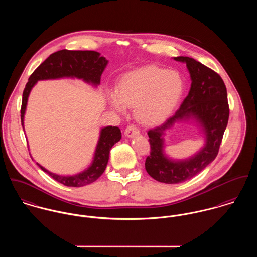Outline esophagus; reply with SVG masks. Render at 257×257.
Returning a JSON list of instances; mask_svg holds the SVG:
<instances>
[{
  "label": "esophagus",
  "mask_w": 257,
  "mask_h": 257,
  "mask_svg": "<svg viewBox=\"0 0 257 257\" xmlns=\"http://www.w3.org/2000/svg\"><path fill=\"white\" fill-rule=\"evenodd\" d=\"M124 135L127 138H133L137 135H140V131L135 125H128L124 131Z\"/></svg>",
  "instance_id": "1"
}]
</instances>
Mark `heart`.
<instances>
[{
    "label": "heart",
    "mask_w": 257,
    "mask_h": 257,
    "mask_svg": "<svg viewBox=\"0 0 257 257\" xmlns=\"http://www.w3.org/2000/svg\"><path fill=\"white\" fill-rule=\"evenodd\" d=\"M184 82L175 70L149 65L122 76L116 93H110V104L124 112L135 107L137 119L147 125L163 121L175 108L183 93Z\"/></svg>",
    "instance_id": "heart-1"
}]
</instances>
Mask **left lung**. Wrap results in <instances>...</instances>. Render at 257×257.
Masks as SVG:
<instances>
[{
	"label": "left lung",
	"instance_id": "1",
	"mask_svg": "<svg viewBox=\"0 0 257 257\" xmlns=\"http://www.w3.org/2000/svg\"><path fill=\"white\" fill-rule=\"evenodd\" d=\"M173 59L187 66L192 81L189 94L171 117L147 133L150 154L146 169L153 179L166 184L189 180L214 161L229 115L226 88L220 75L194 58L178 56ZM176 122L194 123L205 140L203 147L188 159L174 160L165 152V132Z\"/></svg>",
	"mask_w": 257,
	"mask_h": 257
}]
</instances>
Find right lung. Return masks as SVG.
Returning <instances> with one entry per match:
<instances>
[{
	"label": "right lung",
	"instance_id": "obj_1",
	"mask_svg": "<svg viewBox=\"0 0 257 257\" xmlns=\"http://www.w3.org/2000/svg\"><path fill=\"white\" fill-rule=\"evenodd\" d=\"M108 63L109 60H107L106 57L93 50L62 49L52 53L31 75L24 90L21 110V119L24 131L25 114L29 96L38 81L63 78L81 79L85 83L97 88L100 85L101 76ZM120 139L121 133L117 126L108 125L102 127L91 164L85 170L74 175H60L52 173L39 163L37 162V164L41 170L57 182L68 187H82L93 183L104 173L109 161L110 148L119 142Z\"/></svg>",
	"mask_w": 257,
	"mask_h": 257
}]
</instances>
